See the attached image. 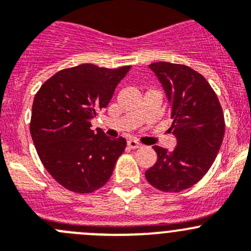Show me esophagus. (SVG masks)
<instances>
[{"label":"esophagus","instance_id":"esophagus-1","mask_svg":"<svg viewBox=\"0 0 251 251\" xmlns=\"http://www.w3.org/2000/svg\"><path fill=\"white\" fill-rule=\"evenodd\" d=\"M127 145L128 148H130V149H137V148H140V143H138L137 140H128Z\"/></svg>","mask_w":251,"mask_h":251}]
</instances>
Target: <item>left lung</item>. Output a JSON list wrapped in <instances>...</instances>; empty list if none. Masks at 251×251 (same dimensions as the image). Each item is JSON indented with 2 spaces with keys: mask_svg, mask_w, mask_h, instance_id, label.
Here are the masks:
<instances>
[{
  "mask_svg": "<svg viewBox=\"0 0 251 251\" xmlns=\"http://www.w3.org/2000/svg\"><path fill=\"white\" fill-rule=\"evenodd\" d=\"M163 85L169 101L176 137L175 150L155 145L154 166L145 171L148 182L164 192H180L192 187L207 174L221 149L224 116L216 92L208 81L181 64H150Z\"/></svg>",
  "mask_w": 251,
  "mask_h": 251,
  "instance_id": "1",
  "label": "left lung"
}]
</instances>
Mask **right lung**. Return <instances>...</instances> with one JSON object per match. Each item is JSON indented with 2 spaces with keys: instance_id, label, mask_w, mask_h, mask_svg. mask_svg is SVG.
Returning <instances> with one entry per match:
<instances>
[{
  "instance_id": "right-lung-1",
  "label": "right lung",
  "mask_w": 251,
  "mask_h": 251,
  "mask_svg": "<svg viewBox=\"0 0 251 251\" xmlns=\"http://www.w3.org/2000/svg\"><path fill=\"white\" fill-rule=\"evenodd\" d=\"M129 70L81 64L56 73L35 95L30 135L44 168L63 187L91 193L111 177L127 142L95 133L91 119L108 106Z\"/></svg>"
}]
</instances>
